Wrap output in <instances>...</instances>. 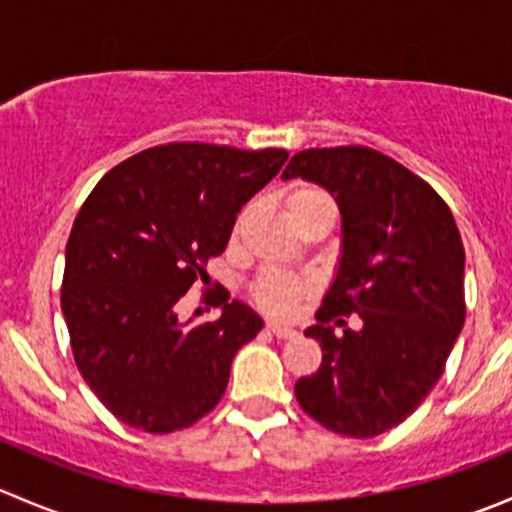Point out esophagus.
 Returning a JSON list of instances; mask_svg holds the SVG:
<instances>
[{
	"instance_id": "obj_1",
	"label": "esophagus",
	"mask_w": 512,
	"mask_h": 512,
	"mask_svg": "<svg viewBox=\"0 0 512 512\" xmlns=\"http://www.w3.org/2000/svg\"><path fill=\"white\" fill-rule=\"evenodd\" d=\"M267 329H270V332L275 334L277 339H294V337H299L297 329L287 327V324H267Z\"/></svg>"
}]
</instances>
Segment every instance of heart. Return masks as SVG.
<instances>
[{"mask_svg":"<svg viewBox=\"0 0 512 512\" xmlns=\"http://www.w3.org/2000/svg\"><path fill=\"white\" fill-rule=\"evenodd\" d=\"M329 193L327 190L317 188V185H299L292 193L287 195V210L292 215V220H297L299 215L307 213L312 205L327 203ZM247 218H250V210H242L240 218L235 223V235H240L242 227H245ZM314 292V280L309 277H297L289 275V272L282 270H267L262 272L260 280L255 285V299L265 312L277 314V317H287L294 309L299 307L304 297Z\"/></svg>","mask_w":512,"mask_h":512,"instance_id":"b5f03b06","label":"heart"}]
</instances>
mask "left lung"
<instances>
[{"mask_svg": "<svg viewBox=\"0 0 512 512\" xmlns=\"http://www.w3.org/2000/svg\"><path fill=\"white\" fill-rule=\"evenodd\" d=\"M297 175L337 198L344 252L317 324L304 332L322 347V364L294 396L329 431L379 436L421 406L466 322L461 232L421 175L374 148H307L282 178ZM349 313L362 319L356 333Z\"/></svg>", "mask_w": 512, "mask_h": 512, "instance_id": "left-lung-1", "label": "left lung"}]
</instances>
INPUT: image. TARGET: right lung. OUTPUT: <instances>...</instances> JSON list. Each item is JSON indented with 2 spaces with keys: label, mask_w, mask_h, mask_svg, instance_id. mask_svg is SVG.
Segmentation results:
<instances>
[{
  "label": "right lung",
  "mask_w": 512,
  "mask_h": 512,
  "mask_svg": "<svg viewBox=\"0 0 512 512\" xmlns=\"http://www.w3.org/2000/svg\"><path fill=\"white\" fill-rule=\"evenodd\" d=\"M289 153L163 143L108 170L66 242L61 312L81 376L113 416L148 433L193 426L218 406L237 349L262 319L240 302L190 327L178 302L223 255L242 205ZM208 294V292H205Z\"/></svg>",
  "instance_id": "obj_1"
}]
</instances>
